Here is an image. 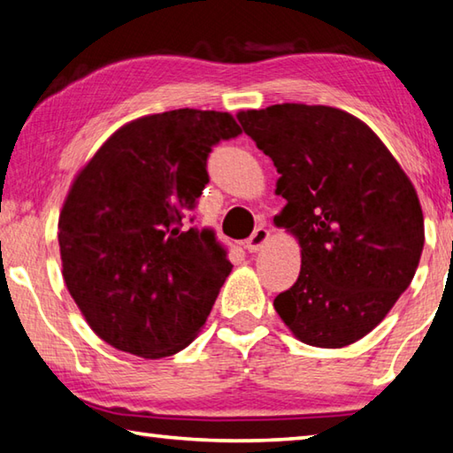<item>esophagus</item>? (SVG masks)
I'll return each instance as SVG.
<instances>
[{
	"mask_svg": "<svg viewBox=\"0 0 453 453\" xmlns=\"http://www.w3.org/2000/svg\"><path fill=\"white\" fill-rule=\"evenodd\" d=\"M267 240H270V229L265 227H257L254 234H251V237L248 242H245V250L250 251V254H257L259 250L264 248V245L267 243Z\"/></svg>",
	"mask_w": 453,
	"mask_h": 453,
	"instance_id": "obj_1",
	"label": "esophagus"
}]
</instances>
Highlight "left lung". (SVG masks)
Wrapping results in <instances>:
<instances>
[{"instance_id":"left-lung-1","label":"left lung","mask_w":453,"mask_h":453,"mask_svg":"<svg viewBox=\"0 0 453 453\" xmlns=\"http://www.w3.org/2000/svg\"><path fill=\"white\" fill-rule=\"evenodd\" d=\"M272 157L273 218L302 248L300 278L273 300L297 340L343 348L388 316L418 270L424 213L416 188L370 126L329 105L278 104L237 113Z\"/></svg>"}]
</instances>
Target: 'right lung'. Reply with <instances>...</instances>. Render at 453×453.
<instances>
[{
  "label": "right lung",
  "mask_w": 453,
  "mask_h": 453,
  "mask_svg": "<svg viewBox=\"0 0 453 453\" xmlns=\"http://www.w3.org/2000/svg\"><path fill=\"white\" fill-rule=\"evenodd\" d=\"M240 134L229 113H153L113 132L75 175L58 224L61 273L105 343L159 359L197 337L232 264L186 219L211 145Z\"/></svg>",
  "instance_id": "add662e5"
}]
</instances>
